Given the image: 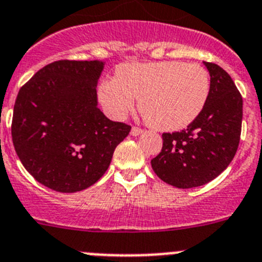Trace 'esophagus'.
Wrapping results in <instances>:
<instances>
[{
    "label": "esophagus",
    "instance_id": "esophagus-1",
    "mask_svg": "<svg viewBox=\"0 0 262 262\" xmlns=\"http://www.w3.org/2000/svg\"><path fill=\"white\" fill-rule=\"evenodd\" d=\"M142 134H143V129L139 128V127H133V128H131V135L133 136H139V135H142Z\"/></svg>",
    "mask_w": 262,
    "mask_h": 262
}]
</instances>
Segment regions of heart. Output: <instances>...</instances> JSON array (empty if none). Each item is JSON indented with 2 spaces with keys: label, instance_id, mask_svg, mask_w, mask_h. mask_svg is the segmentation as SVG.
Here are the masks:
<instances>
[{
  "label": "heart",
  "instance_id": "obj_1",
  "mask_svg": "<svg viewBox=\"0 0 262 262\" xmlns=\"http://www.w3.org/2000/svg\"><path fill=\"white\" fill-rule=\"evenodd\" d=\"M210 94V76L195 62L157 61L124 64L117 77L99 86V99L108 114L123 119L138 98L143 115L152 127L177 131L202 113Z\"/></svg>",
  "mask_w": 262,
  "mask_h": 262
}]
</instances>
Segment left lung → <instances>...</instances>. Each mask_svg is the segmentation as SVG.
<instances>
[{
	"label": "left lung",
	"instance_id": "obj_1",
	"mask_svg": "<svg viewBox=\"0 0 262 262\" xmlns=\"http://www.w3.org/2000/svg\"><path fill=\"white\" fill-rule=\"evenodd\" d=\"M210 73L209 99L193 123L181 133L163 134V148L151 165L157 177L178 187L202 186L223 172L240 142L243 98L231 76L205 62Z\"/></svg>",
	"mask_w": 262,
	"mask_h": 262
}]
</instances>
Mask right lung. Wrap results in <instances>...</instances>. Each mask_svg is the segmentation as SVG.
I'll return each instance as SVG.
<instances>
[{
    "mask_svg": "<svg viewBox=\"0 0 262 262\" xmlns=\"http://www.w3.org/2000/svg\"><path fill=\"white\" fill-rule=\"evenodd\" d=\"M102 60H59L20 88L11 136L20 163L41 185L76 193L105 174L131 127L98 108Z\"/></svg>",
    "mask_w": 262,
    "mask_h": 262,
    "instance_id": "right-lung-1",
    "label": "right lung"
}]
</instances>
